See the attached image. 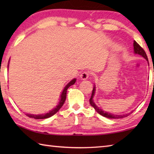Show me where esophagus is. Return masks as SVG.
<instances>
[{
  "label": "esophagus",
  "mask_w": 154,
  "mask_h": 154,
  "mask_svg": "<svg viewBox=\"0 0 154 154\" xmlns=\"http://www.w3.org/2000/svg\"><path fill=\"white\" fill-rule=\"evenodd\" d=\"M89 72H83L82 74L80 75V78L82 80H86L88 77H89Z\"/></svg>",
  "instance_id": "obj_1"
}]
</instances>
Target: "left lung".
<instances>
[{"label": "left lung", "instance_id": "obj_1", "mask_svg": "<svg viewBox=\"0 0 154 154\" xmlns=\"http://www.w3.org/2000/svg\"><path fill=\"white\" fill-rule=\"evenodd\" d=\"M133 47H134V54H138V55H140V56H142L143 58H144L148 62L147 54H146L144 49H143L135 41H134ZM148 63H149V62H148ZM95 93H96V85L94 84L92 96H91V98H90V103L91 106L94 108L96 112L100 115H101V116L105 117V118H107L109 119H119V118H125V117L128 116L129 115H130L132 113V111L129 113L123 114V115H116V114L109 113V112H106V111H104L103 109H101L99 108L98 106H97V105H96L94 103V96L95 95Z\"/></svg>", "mask_w": 154, "mask_h": 154}]
</instances>
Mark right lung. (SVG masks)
Listing matches in <instances>:
<instances>
[{
	"mask_svg": "<svg viewBox=\"0 0 154 154\" xmlns=\"http://www.w3.org/2000/svg\"><path fill=\"white\" fill-rule=\"evenodd\" d=\"M9 61H10V58L9 60ZM8 68H9V64H8ZM76 80H77V79H75H75H72L71 82H69L67 83V84L66 85V86L64 87V88L63 89V90H62V92L61 93L60 98V100L58 103V105H57L54 109H52L51 111H49V112H48V113H43V114L35 115V114H31V113H26V115L28 117H29V118H32L36 119H46V118H50V117H51L52 116H54V114H56L57 112H58L60 109L62 105H64L65 100H66V92H67L68 88H69L70 86H71L72 85H73L74 83L76 82Z\"/></svg>",
	"mask_w": 154,
	"mask_h": 154,
	"instance_id": "obj_1",
	"label": "right lung"
}]
</instances>
